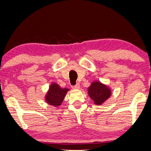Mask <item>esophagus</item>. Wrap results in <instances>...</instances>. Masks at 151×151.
Listing matches in <instances>:
<instances>
[{"label":"esophagus","instance_id":"esophagus-1","mask_svg":"<svg viewBox=\"0 0 151 151\" xmlns=\"http://www.w3.org/2000/svg\"><path fill=\"white\" fill-rule=\"evenodd\" d=\"M72 88H74V89H78V88H80V84L77 83L76 85L72 86Z\"/></svg>","mask_w":151,"mask_h":151}]
</instances>
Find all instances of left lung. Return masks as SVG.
I'll use <instances>...</instances> for the list:
<instances>
[{
  "instance_id": "obj_1",
  "label": "left lung",
  "mask_w": 151,
  "mask_h": 151,
  "mask_svg": "<svg viewBox=\"0 0 151 151\" xmlns=\"http://www.w3.org/2000/svg\"><path fill=\"white\" fill-rule=\"evenodd\" d=\"M88 96L96 104H102L111 96V90L100 82H94L88 87Z\"/></svg>"
}]
</instances>
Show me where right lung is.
I'll use <instances>...</instances> for the list:
<instances>
[{"instance_id":"right-lung-1","label":"right lung","mask_w":151,"mask_h":151,"mask_svg":"<svg viewBox=\"0 0 151 151\" xmlns=\"http://www.w3.org/2000/svg\"><path fill=\"white\" fill-rule=\"evenodd\" d=\"M68 91L67 88H61L57 84H51L45 99L48 104L58 106L63 102Z\"/></svg>"}]
</instances>
